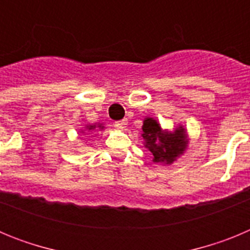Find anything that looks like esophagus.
<instances>
[{
	"label": "esophagus",
	"instance_id": "1",
	"mask_svg": "<svg viewBox=\"0 0 250 250\" xmlns=\"http://www.w3.org/2000/svg\"><path fill=\"white\" fill-rule=\"evenodd\" d=\"M116 125H118L119 127H121V129H123V127H125V125H126V121L120 120V121H118V123H116Z\"/></svg>",
	"mask_w": 250,
	"mask_h": 250
}]
</instances>
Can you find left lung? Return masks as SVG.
Instances as JSON below:
<instances>
[{
    "label": "left lung",
    "mask_w": 250,
    "mask_h": 250,
    "mask_svg": "<svg viewBox=\"0 0 250 250\" xmlns=\"http://www.w3.org/2000/svg\"><path fill=\"white\" fill-rule=\"evenodd\" d=\"M141 129V138L144 139V146L152 154V163L173 164L187 150L189 139L183 125L169 131L163 130L154 118H145Z\"/></svg>",
    "instance_id": "8db88e82"
}]
</instances>
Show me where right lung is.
Returning a JSON list of instances; mask_svg holds the SVG:
<instances>
[{"label": "right lung", "mask_w": 250, "mask_h": 250, "mask_svg": "<svg viewBox=\"0 0 250 250\" xmlns=\"http://www.w3.org/2000/svg\"><path fill=\"white\" fill-rule=\"evenodd\" d=\"M86 129L89 130L90 132L91 131H94V130H99V131H101V130H104L105 129V126H104V124H94V125H86ZM81 132H85V130H81ZM86 135L87 136H85L86 139H89V138H91V134H86Z\"/></svg>", "instance_id": "add662e5"}]
</instances>
